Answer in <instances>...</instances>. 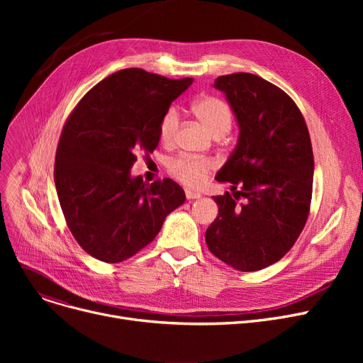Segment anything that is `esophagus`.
Here are the masks:
<instances>
[{"mask_svg": "<svg viewBox=\"0 0 363 363\" xmlns=\"http://www.w3.org/2000/svg\"><path fill=\"white\" fill-rule=\"evenodd\" d=\"M185 196H186V199H188V200H197V199H200V197H201V194H200V193L193 191V189H185Z\"/></svg>", "mask_w": 363, "mask_h": 363, "instance_id": "obj_1", "label": "esophagus"}]
</instances>
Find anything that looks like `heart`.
I'll use <instances>...</instances> for the list:
<instances>
[{
    "label": "heart",
    "instance_id": "1",
    "mask_svg": "<svg viewBox=\"0 0 363 363\" xmlns=\"http://www.w3.org/2000/svg\"><path fill=\"white\" fill-rule=\"evenodd\" d=\"M194 116L213 137H223L231 129L233 110L230 104L218 97H200L191 106ZM179 125L177 108H167L159 122V138L163 144L172 143ZM215 167L211 159L179 156L169 163V172L188 186H200L204 184L208 172Z\"/></svg>",
    "mask_w": 363,
    "mask_h": 363
}]
</instances>
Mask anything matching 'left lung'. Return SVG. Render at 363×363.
<instances>
[{
    "label": "left lung",
    "mask_w": 363,
    "mask_h": 363,
    "mask_svg": "<svg viewBox=\"0 0 363 363\" xmlns=\"http://www.w3.org/2000/svg\"><path fill=\"white\" fill-rule=\"evenodd\" d=\"M213 86L225 94L240 132L215 177L231 186V194L213 197L219 215L207 228L206 244L226 264L255 272L287 253L306 223L313 185L311 137L296 103L260 76L225 74Z\"/></svg>",
    "instance_id": "8db88e82"
}]
</instances>
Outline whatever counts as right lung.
<instances>
[{
  "label": "right lung",
  "instance_id": "obj_1",
  "mask_svg": "<svg viewBox=\"0 0 363 363\" xmlns=\"http://www.w3.org/2000/svg\"><path fill=\"white\" fill-rule=\"evenodd\" d=\"M193 84L123 69L89 89L67 119L54 164V182L67 226L92 257L119 263L160 233L185 201L172 179L144 182L130 169L140 151L159 144V122Z\"/></svg>",
  "mask_w": 363,
  "mask_h": 363
}]
</instances>
